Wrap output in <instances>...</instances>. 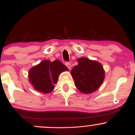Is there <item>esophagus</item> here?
<instances>
[{
	"mask_svg": "<svg viewBox=\"0 0 135 135\" xmlns=\"http://www.w3.org/2000/svg\"><path fill=\"white\" fill-rule=\"evenodd\" d=\"M65 65H66V66H67L68 67V69H71V63H69V62H66L65 63Z\"/></svg>",
	"mask_w": 135,
	"mask_h": 135,
	"instance_id": "34e87169",
	"label": "esophagus"
}]
</instances>
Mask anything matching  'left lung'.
I'll use <instances>...</instances> for the list:
<instances>
[{
    "instance_id": "left-lung-1",
    "label": "left lung",
    "mask_w": 135,
    "mask_h": 135,
    "mask_svg": "<svg viewBox=\"0 0 135 135\" xmlns=\"http://www.w3.org/2000/svg\"><path fill=\"white\" fill-rule=\"evenodd\" d=\"M77 61L78 65L71 71L75 86L85 94L97 90L105 78L103 66L100 63L86 58L78 59Z\"/></svg>"
}]
</instances>
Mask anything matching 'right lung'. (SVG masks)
Masks as SVG:
<instances>
[{
	"mask_svg": "<svg viewBox=\"0 0 135 135\" xmlns=\"http://www.w3.org/2000/svg\"><path fill=\"white\" fill-rule=\"evenodd\" d=\"M68 70L60 60L52 62L44 60L30 70L29 80L36 90L48 93L53 90L54 84L56 83L59 74Z\"/></svg>",
	"mask_w": 135,
	"mask_h": 135,
	"instance_id": "add662e5",
	"label": "right lung"
}]
</instances>
